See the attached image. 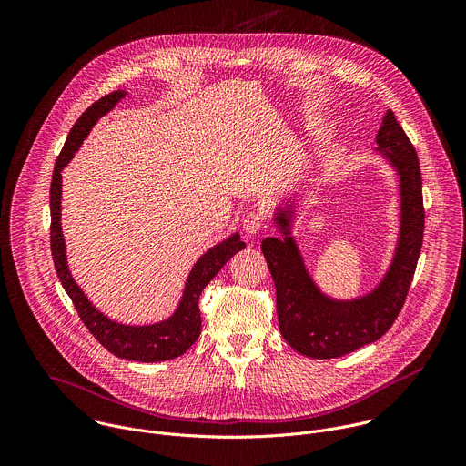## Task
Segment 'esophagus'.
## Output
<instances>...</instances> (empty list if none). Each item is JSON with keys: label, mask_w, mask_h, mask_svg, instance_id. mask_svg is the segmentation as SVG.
I'll list each match as a JSON object with an SVG mask.
<instances>
[{"label": "esophagus", "mask_w": 466, "mask_h": 466, "mask_svg": "<svg viewBox=\"0 0 466 466\" xmlns=\"http://www.w3.org/2000/svg\"><path fill=\"white\" fill-rule=\"evenodd\" d=\"M263 225H265V218H263V214L258 212V210H250V212H247L245 218H243V230H245L248 236L258 234V232L263 228Z\"/></svg>", "instance_id": "34e87169"}]
</instances>
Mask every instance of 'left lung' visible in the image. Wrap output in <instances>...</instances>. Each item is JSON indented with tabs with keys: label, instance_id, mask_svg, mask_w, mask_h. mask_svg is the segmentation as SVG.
I'll use <instances>...</instances> for the list:
<instances>
[{
	"label": "left lung",
	"instance_id": "8db88e82",
	"mask_svg": "<svg viewBox=\"0 0 466 466\" xmlns=\"http://www.w3.org/2000/svg\"><path fill=\"white\" fill-rule=\"evenodd\" d=\"M376 144L378 153L400 178V234L387 273L370 293L338 300L317 288L291 236L293 205L275 216L284 239L261 241V252L277 288L280 334L293 350L308 358H339L378 341L400 313L413 282L424 236L419 157L390 110L383 116Z\"/></svg>",
	"mask_w": 466,
	"mask_h": 466
}]
</instances>
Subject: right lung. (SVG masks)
Masks as SVG:
<instances>
[{
	"mask_svg": "<svg viewBox=\"0 0 466 466\" xmlns=\"http://www.w3.org/2000/svg\"><path fill=\"white\" fill-rule=\"evenodd\" d=\"M125 96L127 92L116 90L101 97L99 101H96L92 106H88L72 127L70 135L66 138V144L55 162L53 180L49 189L51 256H53L56 277L62 288L66 289V293H68V297L72 299L81 320L90 329V334L110 354L121 360L155 363V361H166V360L182 356L197 341L198 334H201L198 297H201L203 289L219 273L223 265L236 252L245 248V243L239 239V234L236 232L198 258L197 263L193 265V269L189 271L178 308L169 319L162 322L144 324V326L121 324L108 319L99 309H96V306L88 300V297L72 279L68 261H66V243H64L62 227H60V195H62L60 171L70 164V160L74 158V155L77 153V149L81 147L83 140L88 137V132L97 123V119L106 112H110Z\"/></svg>",
	"mask_w": 466,
	"mask_h": 466,
	"instance_id": "1",
	"label": "right lung"
}]
</instances>
